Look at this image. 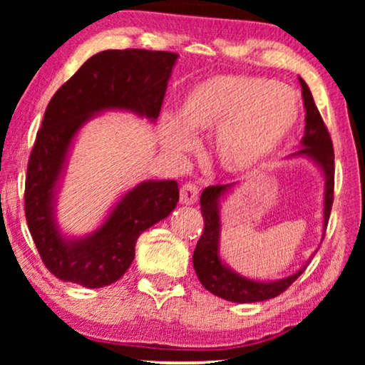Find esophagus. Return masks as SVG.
Segmentation results:
<instances>
[{"mask_svg": "<svg viewBox=\"0 0 365 365\" xmlns=\"http://www.w3.org/2000/svg\"><path fill=\"white\" fill-rule=\"evenodd\" d=\"M199 196V187L194 182H186L181 186V191H179V199H181L182 204H194L197 201Z\"/></svg>", "mask_w": 365, "mask_h": 365, "instance_id": "1", "label": "esophagus"}]
</instances>
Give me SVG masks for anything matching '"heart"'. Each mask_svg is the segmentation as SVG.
Instances as JSON below:
<instances>
[{"label":"heart","instance_id":"1","mask_svg":"<svg viewBox=\"0 0 365 365\" xmlns=\"http://www.w3.org/2000/svg\"><path fill=\"white\" fill-rule=\"evenodd\" d=\"M294 89L262 76H216L197 84L184 101L181 119H168L164 143L191 151V133L217 131L214 151L227 173L244 174L267 161L301 121Z\"/></svg>","mask_w":365,"mask_h":365}]
</instances>
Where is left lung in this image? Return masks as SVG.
<instances>
[{
    "instance_id": "8db88e82",
    "label": "left lung",
    "mask_w": 365,
    "mask_h": 365,
    "mask_svg": "<svg viewBox=\"0 0 365 365\" xmlns=\"http://www.w3.org/2000/svg\"><path fill=\"white\" fill-rule=\"evenodd\" d=\"M302 86L304 108H306V134L302 138V149L297 156H309L322 168L326 176V197H324V226H327L329 216L334 202V146L331 134L327 131L326 123L314 103L312 93L302 78H299ZM231 187V184H216L207 186L201 194V212L204 217V231L199 237L197 246L194 249L192 264L199 281L214 296L232 302H259L267 301L282 294L301 274V271L291 277L281 279L276 282H257L232 272L221 262L217 256L219 242V197Z\"/></svg>"
}]
</instances>
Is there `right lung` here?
<instances>
[{
    "label": "right lung",
    "mask_w": 365,
    "mask_h": 365,
    "mask_svg": "<svg viewBox=\"0 0 365 365\" xmlns=\"http://www.w3.org/2000/svg\"><path fill=\"white\" fill-rule=\"evenodd\" d=\"M178 54L108 49L94 54L54 93L28 161L24 214L43 264L64 282L104 287L134 259L143 231L168 217L179 201L176 181H148L124 196L91 236L66 241L53 217V191L74 134L91 114L129 109L156 119Z\"/></svg>",
    "instance_id": "right-lung-1"
}]
</instances>
